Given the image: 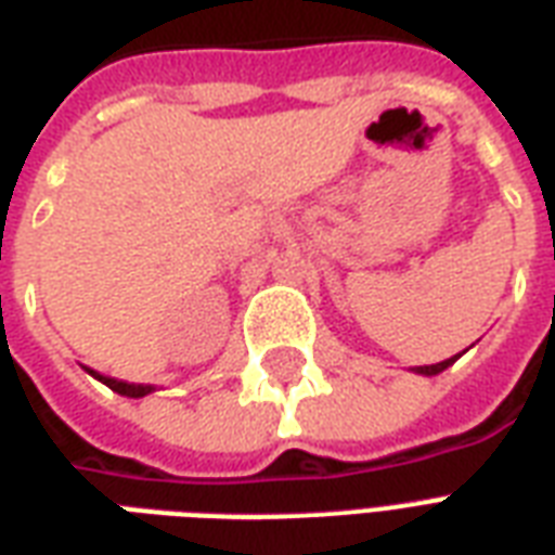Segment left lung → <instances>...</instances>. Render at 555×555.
<instances>
[{
	"label": "left lung",
	"mask_w": 555,
	"mask_h": 555,
	"mask_svg": "<svg viewBox=\"0 0 555 555\" xmlns=\"http://www.w3.org/2000/svg\"><path fill=\"white\" fill-rule=\"evenodd\" d=\"M456 358H460V354H454V358H448V361L430 363V366H416V372H422V375H437V372L448 370V366H451V363H454V361H456Z\"/></svg>",
	"instance_id": "left-lung-1"
}]
</instances>
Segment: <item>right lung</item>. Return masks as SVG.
Wrapping results in <instances>:
<instances>
[{"mask_svg":"<svg viewBox=\"0 0 555 555\" xmlns=\"http://www.w3.org/2000/svg\"><path fill=\"white\" fill-rule=\"evenodd\" d=\"M92 372V370H90ZM95 378L104 380L109 390L121 392V396H130V399H142V396H147V392L154 390L151 384H127V380H118V378H109V375H99V372H92Z\"/></svg>","mask_w":555,"mask_h":555,"instance_id":"1","label":"right lung"}]
</instances>
